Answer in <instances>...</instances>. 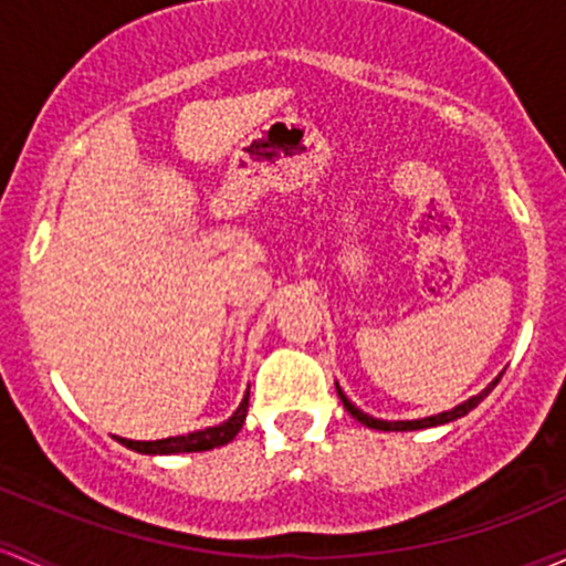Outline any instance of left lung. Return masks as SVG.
<instances>
[{"label": "left lung", "instance_id": "1", "mask_svg": "<svg viewBox=\"0 0 566 566\" xmlns=\"http://www.w3.org/2000/svg\"><path fill=\"white\" fill-rule=\"evenodd\" d=\"M500 378H502V376H496L494 381L489 384L486 389H483V392L473 395V397H470V400L459 402V406H457V408H451V411L434 413V416H424V419H411V421H387V419H376V416H370V413L359 411V408L354 406V402L349 400V397L344 395V389L338 387V381H335V392H338L340 402H344V408H346V411H349V413L354 416V419L359 421V424L370 427V430H381V432H411V430H427V427H440V424H449V421H457V419H462V416H468V413L473 411V408L478 406V402H481V400H486L489 392H492V389L496 387V381H500Z\"/></svg>", "mask_w": 566, "mask_h": 566}]
</instances>
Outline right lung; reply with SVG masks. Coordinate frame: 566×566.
Listing matches in <instances>:
<instances>
[{
  "label": "right lung",
  "instance_id": "right-lung-1",
  "mask_svg": "<svg viewBox=\"0 0 566 566\" xmlns=\"http://www.w3.org/2000/svg\"><path fill=\"white\" fill-rule=\"evenodd\" d=\"M247 408H250V392L244 395V400L239 402V408L228 416L220 424L207 427V430H196L188 434H174V438L164 440H126L117 438V443H123L126 449L139 451V454L147 457H164V454H192V451H212L220 449V446L231 443V440L239 434L241 427H244Z\"/></svg>",
  "mask_w": 566,
  "mask_h": 566
}]
</instances>
